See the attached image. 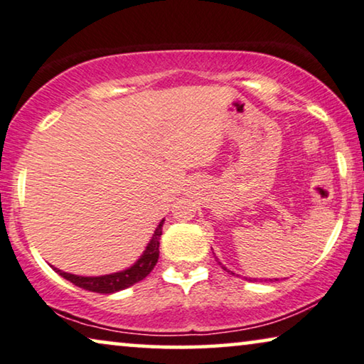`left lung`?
I'll return each instance as SVG.
<instances>
[{
  "label": "left lung",
  "instance_id": "left-lung-1",
  "mask_svg": "<svg viewBox=\"0 0 364 364\" xmlns=\"http://www.w3.org/2000/svg\"><path fill=\"white\" fill-rule=\"evenodd\" d=\"M222 268H224V269H227V268H225V267H222ZM229 273H230V271H229ZM232 274H234V273H232Z\"/></svg>",
  "mask_w": 364,
  "mask_h": 364
}]
</instances>
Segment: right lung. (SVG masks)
<instances>
[{
    "label": "right lung",
    "mask_w": 364,
    "mask_h": 364,
    "mask_svg": "<svg viewBox=\"0 0 364 364\" xmlns=\"http://www.w3.org/2000/svg\"><path fill=\"white\" fill-rule=\"evenodd\" d=\"M164 222L165 220H161L159 227L155 229L154 237H151V240L149 242V245L145 248L142 257H140L137 262L127 269L119 271V273H112V274H105V276H78L72 273H65V271H60L57 268L55 271L60 276H63L65 279H68L70 283H73L78 287H83V289L91 291V292L111 294V292L126 289V287L139 283V281H142L144 278H147L150 271L155 268L156 262H159V255H160L159 247H160V235H161Z\"/></svg>",
    "instance_id": "obj_1"
}]
</instances>
